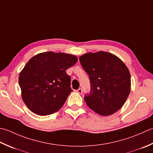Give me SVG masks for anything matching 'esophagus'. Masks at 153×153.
<instances>
[{
	"label": "esophagus",
	"mask_w": 153,
	"mask_h": 153,
	"mask_svg": "<svg viewBox=\"0 0 153 153\" xmlns=\"http://www.w3.org/2000/svg\"><path fill=\"white\" fill-rule=\"evenodd\" d=\"M77 92L79 94H82V89L79 88V89L77 90Z\"/></svg>",
	"instance_id": "1"
}]
</instances>
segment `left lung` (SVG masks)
Returning a JSON list of instances; mask_svg holds the SVG:
<instances>
[{"label": "left lung", "instance_id": "1", "mask_svg": "<svg viewBox=\"0 0 153 153\" xmlns=\"http://www.w3.org/2000/svg\"><path fill=\"white\" fill-rule=\"evenodd\" d=\"M79 59L90 80V92L84 97L88 106L103 116L117 111L131 91V75L123 62L103 51L87 53Z\"/></svg>", "mask_w": 153, "mask_h": 153}]
</instances>
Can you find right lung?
I'll return each mask as SVG.
<instances>
[{
    "label": "right lung",
    "instance_id": "right-lung-1",
    "mask_svg": "<svg viewBox=\"0 0 153 153\" xmlns=\"http://www.w3.org/2000/svg\"><path fill=\"white\" fill-rule=\"evenodd\" d=\"M74 55L46 52L34 56L19 74L22 100L38 115L54 113L64 105L72 89L69 68L77 62Z\"/></svg>",
    "mask_w": 153,
    "mask_h": 153
}]
</instances>
